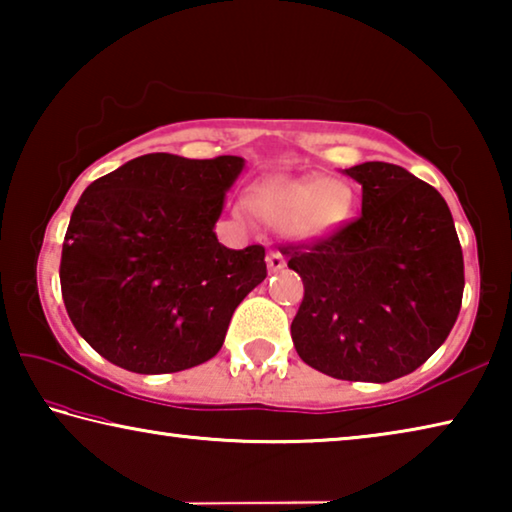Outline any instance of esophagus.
<instances>
[{
  "label": "esophagus",
  "instance_id": "1",
  "mask_svg": "<svg viewBox=\"0 0 512 512\" xmlns=\"http://www.w3.org/2000/svg\"><path fill=\"white\" fill-rule=\"evenodd\" d=\"M266 264H268V268H271V271H280V268H284V264H287V259H284L280 250H268Z\"/></svg>",
  "mask_w": 512,
  "mask_h": 512
}]
</instances>
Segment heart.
Here are the masks:
<instances>
[{"label":"heart","instance_id":"b5f03b06","mask_svg":"<svg viewBox=\"0 0 512 512\" xmlns=\"http://www.w3.org/2000/svg\"><path fill=\"white\" fill-rule=\"evenodd\" d=\"M248 207L273 228H287L291 237L314 241L329 237L350 219L354 194L339 178L271 176L257 185Z\"/></svg>","mask_w":512,"mask_h":512}]
</instances>
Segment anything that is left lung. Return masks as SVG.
<instances>
[{"label":"left lung","mask_w":512,"mask_h":512,"mask_svg":"<svg viewBox=\"0 0 512 512\" xmlns=\"http://www.w3.org/2000/svg\"><path fill=\"white\" fill-rule=\"evenodd\" d=\"M361 214L314 244H289L305 284L291 339L307 366L386 384L420 368L452 332L463 300V250L436 189L397 164L345 169Z\"/></svg>","instance_id":"1"}]
</instances>
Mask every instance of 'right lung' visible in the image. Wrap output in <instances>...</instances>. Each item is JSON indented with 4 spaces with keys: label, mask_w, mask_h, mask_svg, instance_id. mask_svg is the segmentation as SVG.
<instances>
[{
    "label": "right lung",
    "mask_w": 512,
    "mask_h": 512,
    "mask_svg": "<svg viewBox=\"0 0 512 512\" xmlns=\"http://www.w3.org/2000/svg\"><path fill=\"white\" fill-rule=\"evenodd\" d=\"M244 158L149 153L85 189L60 257L76 332L115 366L164 375L210 361L230 318L266 277L264 246L214 235Z\"/></svg>",
    "instance_id": "add662e5"
}]
</instances>
